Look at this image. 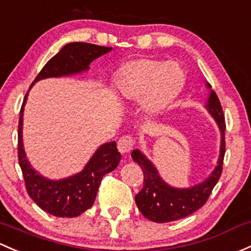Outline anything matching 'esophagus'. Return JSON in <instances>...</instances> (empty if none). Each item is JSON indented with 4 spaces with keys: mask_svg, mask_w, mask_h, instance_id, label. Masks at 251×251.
Returning <instances> with one entry per match:
<instances>
[{
    "mask_svg": "<svg viewBox=\"0 0 251 251\" xmlns=\"http://www.w3.org/2000/svg\"><path fill=\"white\" fill-rule=\"evenodd\" d=\"M134 144V141L132 136L130 134H125V136L121 137L118 141V149L121 154H125V152H128L131 149H132Z\"/></svg>",
    "mask_w": 251,
    "mask_h": 251,
    "instance_id": "1",
    "label": "esophagus"
}]
</instances>
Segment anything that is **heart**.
<instances>
[{
  "instance_id": "1",
  "label": "heart",
  "mask_w": 251,
  "mask_h": 251,
  "mask_svg": "<svg viewBox=\"0 0 251 251\" xmlns=\"http://www.w3.org/2000/svg\"><path fill=\"white\" fill-rule=\"evenodd\" d=\"M183 84L184 72L178 63L148 57L123 63L113 78L115 95L125 101L142 99V107L150 115L170 107Z\"/></svg>"
}]
</instances>
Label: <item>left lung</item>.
Returning <instances> with one entry per match:
<instances>
[{"label": "left lung", "instance_id": "1", "mask_svg": "<svg viewBox=\"0 0 251 251\" xmlns=\"http://www.w3.org/2000/svg\"><path fill=\"white\" fill-rule=\"evenodd\" d=\"M208 88L210 85L208 84ZM207 109L218 123L221 131V147L218 166L209 178L189 189H176L160 178L156 168L139 150H133L131 156L144 174L143 188L136 195V204L141 213L154 223H170L183 219L199 210L209 199L213 189L223 173L225 156V115L214 91L210 92Z\"/></svg>", "mask_w": 251, "mask_h": 251}]
</instances>
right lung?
I'll return each mask as SVG.
<instances>
[{
	"label": "right lung",
	"instance_id": "obj_1",
	"mask_svg": "<svg viewBox=\"0 0 251 251\" xmlns=\"http://www.w3.org/2000/svg\"><path fill=\"white\" fill-rule=\"evenodd\" d=\"M112 48L96 44L75 42L63 48L44 65L31 86L44 78L61 77L86 71L97 57L107 54ZM20 109L18 125V159L28 196L41 209L57 218H75L94 204L102 178L117 168L120 152L117 143H105L97 149L80 173L61 180H49L33 170L23 149V112L26 97Z\"/></svg>",
	"mask_w": 251,
	"mask_h": 251
}]
</instances>
